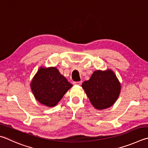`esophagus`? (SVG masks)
<instances>
[{
    "label": "esophagus",
    "instance_id": "34e87169",
    "mask_svg": "<svg viewBox=\"0 0 148 148\" xmlns=\"http://www.w3.org/2000/svg\"><path fill=\"white\" fill-rule=\"evenodd\" d=\"M73 84L76 85H80L82 84V82H74Z\"/></svg>",
    "mask_w": 148,
    "mask_h": 148
}]
</instances>
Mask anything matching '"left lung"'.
<instances>
[{"label": "left lung", "instance_id": "1", "mask_svg": "<svg viewBox=\"0 0 148 148\" xmlns=\"http://www.w3.org/2000/svg\"><path fill=\"white\" fill-rule=\"evenodd\" d=\"M82 87L91 104L98 110L112 106L117 100L121 90L120 82L110 69L95 71L88 81L82 83Z\"/></svg>", "mask_w": 148, "mask_h": 148}]
</instances>
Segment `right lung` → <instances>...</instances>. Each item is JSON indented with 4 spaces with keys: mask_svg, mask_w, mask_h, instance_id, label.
Here are the masks:
<instances>
[{
    "mask_svg": "<svg viewBox=\"0 0 148 148\" xmlns=\"http://www.w3.org/2000/svg\"><path fill=\"white\" fill-rule=\"evenodd\" d=\"M31 89L36 100L48 107H54L72 85L56 67H40L32 79Z\"/></svg>",
    "mask_w": 148,
    "mask_h": 148,
    "instance_id": "add662e5",
    "label": "right lung"
}]
</instances>
